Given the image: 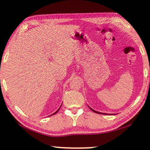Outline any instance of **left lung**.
<instances>
[{
	"label": "left lung",
	"instance_id": "1",
	"mask_svg": "<svg viewBox=\"0 0 150 150\" xmlns=\"http://www.w3.org/2000/svg\"><path fill=\"white\" fill-rule=\"evenodd\" d=\"M88 107H89V106H88ZM90 108V107H89ZM90 109L92 111H93L94 112H95V113H98V114H100V115H108V114H106V113H103V112H97V111H95V110H94L93 109H92L91 108H90Z\"/></svg>",
	"mask_w": 150,
	"mask_h": 150
}]
</instances>
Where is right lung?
Segmentation results:
<instances>
[{
  "instance_id": "add662e5",
  "label": "right lung",
  "mask_w": 150,
  "mask_h": 150,
  "mask_svg": "<svg viewBox=\"0 0 150 150\" xmlns=\"http://www.w3.org/2000/svg\"><path fill=\"white\" fill-rule=\"evenodd\" d=\"M60 107H61V106H60ZM60 107H59V108H60ZM59 109H58V110H57L56 112H54V114H53V115H55V114H56V113L57 112H58V111H59Z\"/></svg>"
}]
</instances>
